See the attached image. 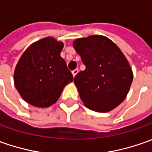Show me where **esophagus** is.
Instances as JSON below:
<instances>
[{
    "mask_svg": "<svg viewBox=\"0 0 152 152\" xmlns=\"http://www.w3.org/2000/svg\"><path fill=\"white\" fill-rule=\"evenodd\" d=\"M78 73V69H75L74 71H72V75H73V76L75 77L76 76V75Z\"/></svg>",
    "mask_w": 152,
    "mask_h": 152,
    "instance_id": "esophagus-1",
    "label": "esophagus"
}]
</instances>
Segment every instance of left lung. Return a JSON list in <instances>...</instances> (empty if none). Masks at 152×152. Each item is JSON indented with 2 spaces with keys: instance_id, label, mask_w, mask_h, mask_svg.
Wrapping results in <instances>:
<instances>
[{
  "instance_id": "obj_1",
  "label": "left lung",
  "mask_w": 152,
  "mask_h": 152,
  "mask_svg": "<svg viewBox=\"0 0 152 152\" xmlns=\"http://www.w3.org/2000/svg\"><path fill=\"white\" fill-rule=\"evenodd\" d=\"M73 46L86 66L74 79L85 106L98 112L119 106L133 80L132 70L119 47L100 35L76 39Z\"/></svg>"
}]
</instances>
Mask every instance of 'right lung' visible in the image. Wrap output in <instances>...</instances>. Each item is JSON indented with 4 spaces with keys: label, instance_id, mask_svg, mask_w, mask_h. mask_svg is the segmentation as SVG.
<instances>
[{
    "label": "right lung",
    "instance_id": "add662e5",
    "mask_svg": "<svg viewBox=\"0 0 152 152\" xmlns=\"http://www.w3.org/2000/svg\"><path fill=\"white\" fill-rule=\"evenodd\" d=\"M63 42L46 37L32 43L20 56L14 72V83L20 96L37 107L57 102L64 87L73 81L72 72L61 56Z\"/></svg>",
    "mask_w": 152,
    "mask_h": 152
}]
</instances>
